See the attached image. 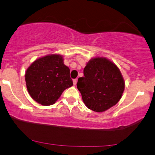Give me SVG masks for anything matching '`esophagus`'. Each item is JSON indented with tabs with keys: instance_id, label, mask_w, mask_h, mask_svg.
<instances>
[{
	"instance_id": "34e87169",
	"label": "esophagus",
	"mask_w": 155,
	"mask_h": 155,
	"mask_svg": "<svg viewBox=\"0 0 155 155\" xmlns=\"http://www.w3.org/2000/svg\"><path fill=\"white\" fill-rule=\"evenodd\" d=\"M73 84H74V85H76V83H77V79H73Z\"/></svg>"
}]
</instances>
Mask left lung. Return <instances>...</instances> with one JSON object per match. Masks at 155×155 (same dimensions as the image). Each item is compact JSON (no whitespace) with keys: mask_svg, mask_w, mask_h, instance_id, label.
Returning <instances> with one entry per match:
<instances>
[{"mask_svg":"<svg viewBox=\"0 0 155 155\" xmlns=\"http://www.w3.org/2000/svg\"><path fill=\"white\" fill-rule=\"evenodd\" d=\"M84 76L78 79L77 88L89 109L104 112L120 100L125 90V81L113 61L105 57L92 58L84 68Z\"/></svg>","mask_w":155,"mask_h":155,"instance_id":"obj_1","label":"left lung"}]
</instances>
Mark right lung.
I'll use <instances>...</instances> for the list:
<instances>
[{
    "label": "right lung",
    "instance_id": "right-lung-1",
    "mask_svg": "<svg viewBox=\"0 0 155 155\" xmlns=\"http://www.w3.org/2000/svg\"><path fill=\"white\" fill-rule=\"evenodd\" d=\"M25 81L32 99L45 106L53 105L63 91L73 85L64 57L56 53L35 59L26 71Z\"/></svg>",
    "mask_w": 155,
    "mask_h": 155
}]
</instances>
